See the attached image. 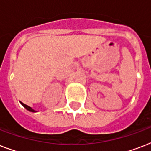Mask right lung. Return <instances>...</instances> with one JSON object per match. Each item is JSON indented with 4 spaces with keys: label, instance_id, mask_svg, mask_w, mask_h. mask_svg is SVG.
Instances as JSON below:
<instances>
[{
    "label": "right lung",
    "instance_id": "right-lung-1",
    "mask_svg": "<svg viewBox=\"0 0 151 151\" xmlns=\"http://www.w3.org/2000/svg\"><path fill=\"white\" fill-rule=\"evenodd\" d=\"M20 103H21V104H22V105L23 106H24V107L26 108V109H27V110H29V111H30V112H34V113L37 112L36 110H34V109H33V108H31V107H30V106H29L26 105V104H24V103H22V102H20Z\"/></svg>",
    "mask_w": 151,
    "mask_h": 151
}]
</instances>
